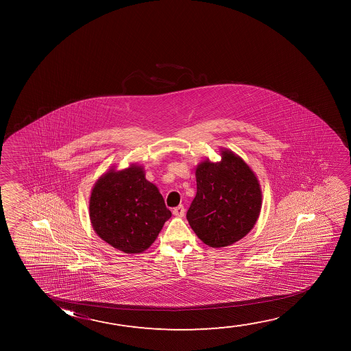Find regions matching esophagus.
<instances>
[{
	"mask_svg": "<svg viewBox=\"0 0 351 351\" xmlns=\"http://www.w3.org/2000/svg\"><path fill=\"white\" fill-rule=\"evenodd\" d=\"M173 216L182 217L184 215V207L183 205H178V207H175L173 210Z\"/></svg>",
	"mask_w": 351,
	"mask_h": 351,
	"instance_id": "esophagus-1",
	"label": "esophagus"
}]
</instances>
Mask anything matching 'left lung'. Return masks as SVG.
<instances>
[{
  "label": "left lung",
  "instance_id": "left-lung-1",
  "mask_svg": "<svg viewBox=\"0 0 351 351\" xmlns=\"http://www.w3.org/2000/svg\"><path fill=\"white\" fill-rule=\"evenodd\" d=\"M221 162L197 168V195L187 221L197 237L213 248L245 237L259 217L261 191L250 167L232 152L221 151Z\"/></svg>",
  "mask_w": 351,
  "mask_h": 351
}]
</instances>
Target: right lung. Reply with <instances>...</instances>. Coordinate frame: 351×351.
<instances>
[{"instance_id": "right-lung-1", "label": "right lung", "mask_w": 351, "mask_h": 351, "mask_svg": "<svg viewBox=\"0 0 351 351\" xmlns=\"http://www.w3.org/2000/svg\"><path fill=\"white\" fill-rule=\"evenodd\" d=\"M170 217L158 188L140 167L110 170L92 189L90 218L97 235L128 254L147 250Z\"/></svg>"}]
</instances>
